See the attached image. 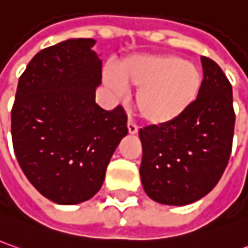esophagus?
Here are the masks:
<instances>
[{
    "label": "esophagus",
    "mask_w": 248,
    "mask_h": 248,
    "mask_svg": "<svg viewBox=\"0 0 248 248\" xmlns=\"http://www.w3.org/2000/svg\"><path fill=\"white\" fill-rule=\"evenodd\" d=\"M127 129H129V133L130 134H136V133L139 132V127H137V124H134L133 121H127Z\"/></svg>",
    "instance_id": "obj_1"
}]
</instances>
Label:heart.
<instances>
[{"label":"heart","instance_id":"b5f03b06","mask_svg":"<svg viewBox=\"0 0 248 248\" xmlns=\"http://www.w3.org/2000/svg\"><path fill=\"white\" fill-rule=\"evenodd\" d=\"M104 81L118 94L137 92L140 116L154 126L171 124L192 107L203 85L198 65L174 55H140L124 60Z\"/></svg>","mask_w":248,"mask_h":248}]
</instances>
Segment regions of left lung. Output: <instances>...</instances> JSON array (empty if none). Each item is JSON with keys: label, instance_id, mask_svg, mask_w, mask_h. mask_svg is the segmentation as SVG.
Instances as JSON below:
<instances>
[{"label": "left lung", "instance_id": "obj_1", "mask_svg": "<svg viewBox=\"0 0 248 248\" xmlns=\"http://www.w3.org/2000/svg\"><path fill=\"white\" fill-rule=\"evenodd\" d=\"M201 93L181 118L140 129V177L152 201L185 206L217 185L232 150L235 111L232 86L209 57L202 56Z\"/></svg>", "mask_w": 248, "mask_h": 248}]
</instances>
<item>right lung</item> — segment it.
<instances>
[{
	"mask_svg": "<svg viewBox=\"0 0 248 248\" xmlns=\"http://www.w3.org/2000/svg\"><path fill=\"white\" fill-rule=\"evenodd\" d=\"M94 44L73 38L42 49L17 83L11 116L15 155L35 189L57 204L93 198L127 134L124 108L96 104L103 62Z\"/></svg>",
	"mask_w": 248,
	"mask_h": 248,
	"instance_id": "right-lung-1",
	"label": "right lung"
}]
</instances>
